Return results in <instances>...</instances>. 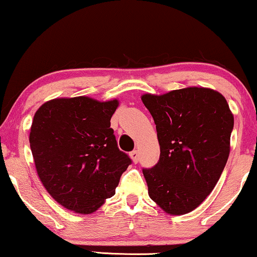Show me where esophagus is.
<instances>
[{
  "label": "esophagus",
  "mask_w": 257,
  "mask_h": 257,
  "mask_svg": "<svg viewBox=\"0 0 257 257\" xmlns=\"http://www.w3.org/2000/svg\"><path fill=\"white\" fill-rule=\"evenodd\" d=\"M130 157H132V160H133L134 163H137V162L140 161V154H139V151H137V150L132 151V153H130Z\"/></svg>",
  "instance_id": "esophagus-1"
}]
</instances>
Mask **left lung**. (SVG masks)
<instances>
[{
  "instance_id": "8db88e82",
  "label": "left lung",
  "mask_w": 257,
  "mask_h": 257,
  "mask_svg": "<svg viewBox=\"0 0 257 257\" xmlns=\"http://www.w3.org/2000/svg\"><path fill=\"white\" fill-rule=\"evenodd\" d=\"M156 124L158 163L143 169L148 193L168 214L182 215L204 201L229 156L234 116L222 94L204 87L144 94Z\"/></svg>"
}]
</instances>
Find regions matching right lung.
<instances>
[{
	"instance_id": "right-lung-1",
	"label": "right lung",
	"mask_w": 257,
	"mask_h": 257,
	"mask_svg": "<svg viewBox=\"0 0 257 257\" xmlns=\"http://www.w3.org/2000/svg\"><path fill=\"white\" fill-rule=\"evenodd\" d=\"M117 106V100L61 97L36 111L29 137L36 170L50 196L70 211L95 212L132 164L110 128Z\"/></svg>"
}]
</instances>
